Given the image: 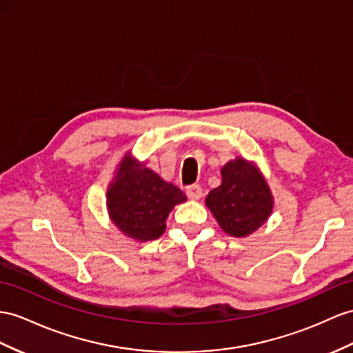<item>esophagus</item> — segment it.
I'll list each match as a JSON object with an SVG mask.
<instances>
[{"label":"esophagus","mask_w":353,"mask_h":353,"mask_svg":"<svg viewBox=\"0 0 353 353\" xmlns=\"http://www.w3.org/2000/svg\"><path fill=\"white\" fill-rule=\"evenodd\" d=\"M186 195L191 198V200H198V198L203 196V189L200 185H191L186 188Z\"/></svg>","instance_id":"1"}]
</instances>
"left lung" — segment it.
I'll return each mask as SVG.
<instances>
[{
  "mask_svg": "<svg viewBox=\"0 0 353 353\" xmlns=\"http://www.w3.org/2000/svg\"><path fill=\"white\" fill-rule=\"evenodd\" d=\"M222 183L205 196V205L231 237H248L273 212V195L254 162L236 158L221 170Z\"/></svg>",
  "mask_w": 353,
  "mask_h": 353,
  "instance_id": "1",
  "label": "left lung"
}]
</instances>
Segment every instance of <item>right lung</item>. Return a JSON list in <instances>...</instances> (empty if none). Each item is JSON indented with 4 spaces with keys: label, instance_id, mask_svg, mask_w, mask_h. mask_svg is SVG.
I'll use <instances>...</instances> for the list:
<instances>
[{
    "label": "right lung",
    "instance_id": "1",
    "mask_svg": "<svg viewBox=\"0 0 353 353\" xmlns=\"http://www.w3.org/2000/svg\"><path fill=\"white\" fill-rule=\"evenodd\" d=\"M185 201L186 195L177 186L162 180L131 153L121 161L107 189L108 216L119 231L135 241L161 237L170 212Z\"/></svg>",
    "mask_w": 353,
    "mask_h": 353
}]
</instances>
